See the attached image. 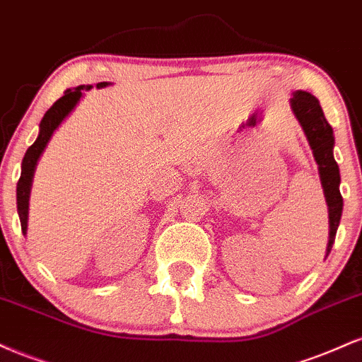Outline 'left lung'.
Returning a JSON list of instances; mask_svg holds the SVG:
<instances>
[{"mask_svg":"<svg viewBox=\"0 0 362 362\" xmlns=\"http://www.w3.org/2000/svg\"><path fill=\"white\" fill-rule=\"evenodd\" d=\"M290 103L293 113L298 118L301 129L307 135L313 157L318 164V174H320L322 188H324L327 206H329L330 232L329 244H327V256H329L342 215V194L339 189L341 173H339V165L334 159V130L327 122L324 110L313 95L307 91H296L293 93Z\"/></svg>","mask_w":362,"mask_h":362,"instance_id":"8db88e82","label":"left lung"}]
</instances>
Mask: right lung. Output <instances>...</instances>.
Returning <instances> with one entry per match:
<instances>
[{"instance_id": "add662e5", "label": "right lung", "mask_w": 362, "mask_h": 362, "mask_svg": "<svg viewBox=\"0 0 362 362\" xmlns=\"http://www.w3.org/2000/svg\"><path fill=\"white\" fill-rule=\"evenodd\" d=\"M108 86V83H98L96 88H105ZM93 86H78L74 89H67L64 93L62 98H59L55 103L47 110L44 118L40 122V132H38V137L32 146L28 147V151L25 152L23 163H21V176L16 185V206H18V215H20V223L21 230L27 233V222H28V199H30V189H32V180L33 173H35L37 163L40 159L42 152L45 151L47 144H49L50 137L57 127L61 125L64 118L69 115L74 106L79 103V100L83 98V91H89Z\"/></svg>"}]
</instances>
